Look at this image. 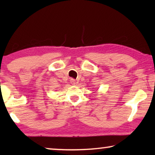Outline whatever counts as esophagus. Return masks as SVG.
Here are the masks:
<instances>
[{
    "label": "esophagus",
    "mask_w": 155,
    "mask_h": 155,
    "mask_svg": "<svg viewBox=\"0 0 155 155\" xmlns=\"http://www.w3.org/2000/svg\"><path fill=\"white\" fill-rule=\"evenodd\" d=\"M71 83L72 84H73V85H75V84H76V81H75V80H74V79H71Z\"/></svg>",
    "instance_id": "34e87169"
}]
</instances>
